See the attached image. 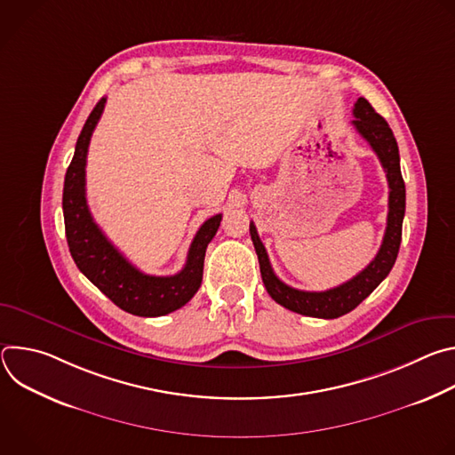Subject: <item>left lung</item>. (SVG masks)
<instances>
[{"label": "left lung", "instance_id": "1", "mask_svg": "<svg viewBox=\"0 0 455 455\" xmlns=\"http://www.w3.org/2000/svg\"><path fill=\"white\" fill-rule=\"evenodd\" d=\"M353 115V125L379 158L381 167L387 172L388 188H391L388 190V214L383 243L372 261L358 275L337 288L326 291L295 290L284 284L274 274L267 248L261 239H259L255 225L250 223V235L255 246L259 268H261V277L267 291L277 304L306 316L337 318L355 309L365 297L374 291V288L388 275V272L393 270L402 243V225L405 216V181L402 178L400 151L393 135V129L388 127L387 120L379 116L363 97L356 100Z\"/></svg>", "mask_w": 455, "mask_h": 455}]
</instances>
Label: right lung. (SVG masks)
Masks as SVG:
<instances>
[{
	"instance_id": "right-lung-1",
	"label": "right lung",
	"mask_w": 455,
	"mask_h": 455,
	"mask_svg": "<svg viewBox=\"0 0 455 455\" xmlns=\"http://www.w3.org/2000/svg\"><path fill=\"white\" fill-rule=\"evenodd\" d=\"M102 97L77 139L72 164L64 176L62 214L70 253L77 268L120 309L139 316H162L185 306L202 286L205 251L216 235L221 214L207 220L194 235L181 272L156 277L140 272L111 244L93 221L86 204V156L93 129L104 111Z\"/></svg>"
}]
</instances>
